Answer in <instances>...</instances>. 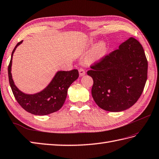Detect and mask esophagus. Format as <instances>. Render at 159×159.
Returning a JSON list of instances; mask_svg holds the SVG:
<instances>
[{
	"label": "esophagus",
	"instance_id": "esophagus-1",
	"mask_svg": "<svg viewBox=\"0 0 159 159\" xmlns=\"http://www.w3.org/2000/svg\"><path fill=\"white\" fill-rule=\"evenodd\" d=\"M79 74L80 76H83L85 74V71L83 69V68H80V69L79 70Z\"/></svg>",
	"mask_w": 159,
	"mask_h": 159
}]
</instances>
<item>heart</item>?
I'll use <instances>...</instances> for the list:
<instances>
[{
	"instance_id": "obj_1",
	"label": "heart",
	"mask_w": 159,
	"mask_h": 159,
	"mask_svg": "<svg viewBox=\"0 0 159 159\" xmlns=\"http://www.w3.org/2000/svg\"><path fill=\"white\" fill-rule=\"evenodd\" d=\"M106 53V47L104 43H99L98 45L95 47L94 50L90 54L89 59L90 61H98L102 58L105 55Z\"/></svg>"
}]
</instances>
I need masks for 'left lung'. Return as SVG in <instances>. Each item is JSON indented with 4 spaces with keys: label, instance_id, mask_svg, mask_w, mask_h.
<instances>
[{
    "label": "left lung",
    "instance_id": "left-lung-1",
    "mask_svg": "<svg viewBox=\"0 0 159 159\" xmlns=\"http://www.w3.org/2000/svg\"><path fill=\"white\" fill-rule=\"evenodd\" d=\"M92 95L98 107L120 111L139 100L148 79V60L141 43L130 37L119 49L90 65Z\"/></svg>",
    "mask_w": 159,
    "mask_h": 159
}]
</instances>
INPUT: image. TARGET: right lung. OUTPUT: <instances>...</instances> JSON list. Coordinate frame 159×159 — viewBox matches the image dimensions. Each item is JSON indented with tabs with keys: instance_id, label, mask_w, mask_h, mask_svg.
Wrapping results in <instances>:
<instances>
[{
	"instance_id": "1",
	"label": "right lung",
	"mask_w": 159,
	"mask_h": 159,
	"mask_svg": "<svg viewBox=\"0 0 159 159\" xmlns=\"http://www.w3.org/2000/svg\"><path fill=\"white\" fill-rule=\"evenodd\" d=\"M23 42L21 40L12 51L10 62L8 65L9 82L13 94L20 106L25 110L34 115H48L55 112L63 106L67 97V89L79 76V71H59L51 83L42 92L35 94H26L20 92L13 81L11 73L12 57L17 46Z\"/></svg>"
}]
</instances>
